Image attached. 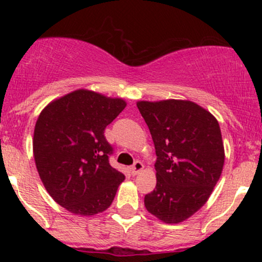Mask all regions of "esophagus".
Here are the masks:
<instances>
[{
  "instance_id": "1",
  "label": "esophagus",
  "mask_w": 262,
  "mask_h": 262,
  "mask_svg": "<svg viewBox=\"0 0 262 262\" xmlns=\"http://www.w3.org/2000/svg\"><path fill=\"white\" fill-rule=\"evenodd\" d=\"M143 169H144L143 162H140V161H135L133 166H130V172H132V175H133V176L138 175V173H140L141 171H143Z\"/></svg>"
}]
</instances>
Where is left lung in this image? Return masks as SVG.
I'll return each instance as SVG.
<instances>
[{"instance_id":"left-lung-1","label":"left lung","mask_w":262,"mask_h":262,"mask_svg":"<svg viewBox=\"0 0 262 262\" xmlns=\"http://www.w3.org/2000/svg\"><path fill=\"white\" fill-rule=\"evenodd\" d=\"M156 152V186L144 198L167 224L186 221L207 202L224 165L218 121L194 102L139 101Z\"/></svg>"}]
</instances>
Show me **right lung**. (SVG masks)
I'll use <instances>...</instances> for the list:
<instances>
[{
  "instance_id": "right-lung-1",
  "label": "right lung",
  "mask_w": 262,
  "mask_h": 262,
  "mask_svg": "<svg viewBox=\"0 0 262 262\" xmlns=\"http://www.w3.org/2000/svg\"><path fill=\"white\" fill-rule=\"evenodd\" d=\"M122 98L76 90L50 102L39 114L33 152L45 189L77 215L111 206L124 175L110 165L113 148L104 129L124 110Z\"/></svg>"
}]
</instances>
